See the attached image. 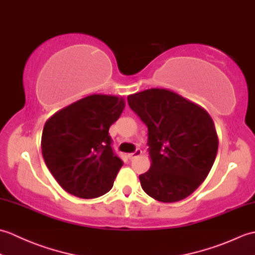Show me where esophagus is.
<instances>
[{
  "instance_id": "34e87169",
  "label": "esophagus",
  "mask_w": 255,
  "mask_h": 255,
  "mask_svg": "<svg viewBox=\"0 0 255 255\" xmlns=\"http://www.w3.org/2000/svg\"><path fill=\"white\" fill-rule=\"evenodd\" d=\"M140 154H141V150H140V149H137L136 151H134V152H132V153H129L127 156H128V159H129V160H133L134 158H136V156H139Z\"/></svg>"
}]
</instances>
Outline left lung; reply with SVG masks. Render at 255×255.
Returning <instances> with one entry per match:
<instances>
[{
  "mask_svg": "<svg viewBox=\"0 0 255 255\" xmlns=\"http://www.w3.org/2000/svg\"><path fill=\"white\" fill-rule=\"evenodd\" d=\"M148 127L149 171L139 175L149 196L174 203L189 196L213 166L218 151L215 124L203 107L164 89L127 97Z\"/></svg>",
  "mask_w": 255,
  "mask_h": 255,
  "instance_id": "8db88e82",
  "label": "left lung"
}]
</instances>
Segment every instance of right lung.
Masks as SVG:
<instances>
[{
	"label": "right lung",
	"instance_id": "right-lung-1",
	"mask_svg": "<svg viewBox=\"0 0 255 255\" xmlns=\"http://www.w3.org/2000/svg\"><path fill=\"white\" fill-rule=\"evenodd\" d=\"M123 97L93 94L62 108L45 124L41 152L64 191L80 198L110 192L123 161L108 129L122 115Z\"/></svg>",
	"mask_w": 255,
	"mask_h": 255
}]
</instances>
